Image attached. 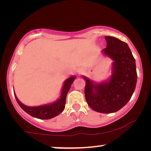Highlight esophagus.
Wrapping results in <instances>:
<instances>
[{
  "mask_svg": "<svg viewBox=\"0 0 151 151\" xmlns=\"http://www.w3.org/2000/svg\"><path fill=\"white\" fill-rule=\"evenodd\" d=\"M78 74H82L84 72V70L82 69H78Z\"/></svg>",
  "mask_w": 151,
  "mask_h": 151,
  "instance_id": "34e87169",
  "label": "esophagus"
}]
</instances>
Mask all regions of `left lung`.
Instances as JSON below:
<instances>
[{"mask_svg": "<svg viewBox=\"0 0 151 151\" xmlns=\"http://www.w3.org/2000/svg\"><path fill=\"white\" fill-rule=\"evenodd\" d=\"M106 47L102 51L113 60L109 80L94 83L88 78L84 94L93 110L102 113H115L131 98L137 83L135 60L127 43L113 36H105Z\"/></svg>", "mask_w": 151, "mask_h": 151, "instance_id": "1", "label": "left lung"}]
</instances>
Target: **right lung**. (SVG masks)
Wrapping results in <instances>:
<instances>
[{
	"instance_id": "add662e5",
	"label": "right lung",
	"mask_w": 151,
	"mask_h": 151,
	"mask_svg": "<svg viewBox=\"0 0 151 151\" xmlns=\"http://www.w3.org/2000/svg\"><path fill=\"white\" fill-rule=\"evenodd\" d=\"M76 76H71L67 78L64 82L63 89H62L61 96L59 99L53 103L50 104L40 105L38 106H28L24 105L20 102L16 97L15 93L14 96L19 106L29 115L32 117L41 119H49L54 117L63 112L65 109L66 98H67V93L70 89L73 80H75Z\"/></svg>"
}]
</instances>
